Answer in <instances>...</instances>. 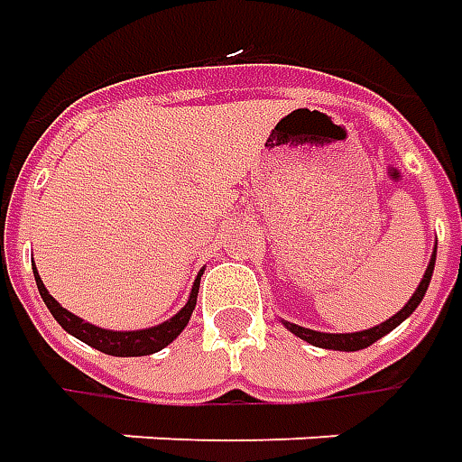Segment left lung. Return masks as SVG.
<instances>
[{
  "label": "left lung",
  "mask_w": 462,
  "mask_h": 462,
  "mask_svg": "<svg viewBox=\"0 0 462 462\" xmlns=\"http://www.w3.org/2000/svg\"><path fill=\"white\" fill-rule=\"evenodd\" d=\"M432 268H435V253H432V260H430L428 271H425V278H422V283L417 285V291L412 293V298L404 303V309L400 313H394L392 319H387L384 323H379L374 328H369V331H356V334H321V331H310V328H303V326H296V323H285L296 337H300L303 341H309L313 346H321V349H337V351H359L366 349V346H372L374 341L389 334L392 328H397L400 323L412 313V310L420 306V300L422 296L428 293V285L430 278H432Z\"/></svg>",
  "instance_id": "left-lung-1"
}]
</instances>
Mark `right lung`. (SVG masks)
<instances>
[{"instance_id":"right-lung-1","label":"right lung","mask_w":462,"mask_h":462,"mask_svg":"<svg viewBox=\"0 0 462 462\" xmlns=\"http://www.w3.org/2000/svg\"><path fill=\"white\" fill-rule=\"evenodd\" d=\"M34 281H37V288H40V296L45 300V306L50 309V313L55 316V321L68 331L73 334L75 338L86 341L88 346L103 351V354H111V356H146V354H153V351L164 349L166 344H171L174 338L181 334V328L189 323V316L194 306H197V291H199V278L191 288V296L187 300V306L179 310L174 319H169L162 326H153V328H146V331H106V328H98L93 323H86L83 319L73 316L70 310H65L60 306L55 298L47 293L45 283L40 281V275L34 271Z\"/></svg>"}]
</instances>
